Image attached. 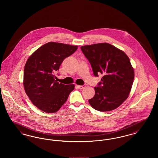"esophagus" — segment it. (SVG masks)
Wrapping results in <instances>:
<instances>
[{
  "label": "esophagus",
  "mask_w": 158,
  "mask_h": 158,
  "mask_svg": "<svg viewBox=\"0 0 158 158\" xmlns=\"http://www.w3.org/2000/svg\"><path fill=\"white\" fill-rule=\"evenodd\" d=\"M77 86L78 87V88H79L81 89H82L86 87V85H77Z\"/></svg>",
  "instance_id": "esophagus-1"
}]
</instances>
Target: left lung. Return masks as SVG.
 I'll use <instances>...</instances> for the list:
<instances>
[{"label": "left lung", "instance_id": "8db88e82", "mask_svg": "<svg viewBox=\"0 0 158 158\" xmlns=\"http://www.w3.org/2000/svg\"><path fill=\"white\" fill-rule=\"evenodd\" d=\"M89 60L94 75L103 76L95 94L89 99L92 108L109 111L118 108L128 98L133 83L135 72L130 59L123 51L108 43H99L81 47Z\"/></svg>", "mask_w": 158, "mask_h": 158}]
</instances>
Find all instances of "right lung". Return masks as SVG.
Masks as SVG:
<instances>
[{"mask_svg":"<svg viewBox=\"0 0 158 158\" xmlns=\"http://www.w3.org/2000/svg\"><path fill=\"white\" fill-rule=\"evenodd\" d=\"M77 46L49 42L32 53L25 65L23 86L32 104L40 110L53 113L68 99L75 85H64L55 80V72L66 57L75 52Z\"/></svg>","mask_w":158,"mask_h":158,"instance_id":"add662e5","label":"right lung"}]
</instances>
